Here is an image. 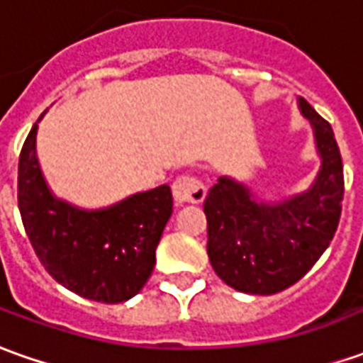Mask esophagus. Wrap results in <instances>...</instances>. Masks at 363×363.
I'll list each match as a JSON object with an SVG mask.
<instances>
[{
    "instance_id": "esophagus-1",
    "label": "esophagus",
    "mask_w": 363,
    "mask_h": 363,
    "mask_svg": "<svg viewBox=\"0 0 363 363\" xmlns=\"http://www.w3.org/2000/svg\"><path fill=\"white\" fill-rule=\"evenodd\" d=\"M172 196H174V202L179 206H182V204H196V202L204 201L206 186L196 177L182 174L172 184Z\"/></svg>"
}]
</instances>
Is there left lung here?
I'll list each match as a JSON object with an SVG mask.
<instances>
[{
  "instance_id": "8db88e82",
  "label": "left lung",
  "mask_w": 363,
  "mask_h": 363,
  "mask_svg": "<svg viewBox=\"0 0 363 363\" xmlns=\"http://www.w3.org/2000/svg\"><path fill=\"white\" fill-rule=\"evenodd\" d=\"M296 103L312 127L320 159L308 189L266 199L224 174L202 206L213 270L244 294L270 296L296 284L330 246L340 223L344 169L334 130L304 97Z\"/></svg>"
}]
</instances>
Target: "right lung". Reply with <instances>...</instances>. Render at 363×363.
<instances>
[{
	"label": "right lung",
	"mask_w": 363,
	"mask_h": 363,
	"mask_svg": "<svg viewBox=\"0 0 363 363\" xmlns=\"http://www.w3.org/2000/svg\"><path fill=\"white\" fill-rule=\"evenodd\" d=\"M43 115L23 143L17 177L19 213L31 246L47 272L71 292L105 304L127 302L155 268L157 244L172 214L171 189L161 184L103 208L59 199L37 157Z\"/></svg>",
	"instance_id": "1"
}]
</instances>
